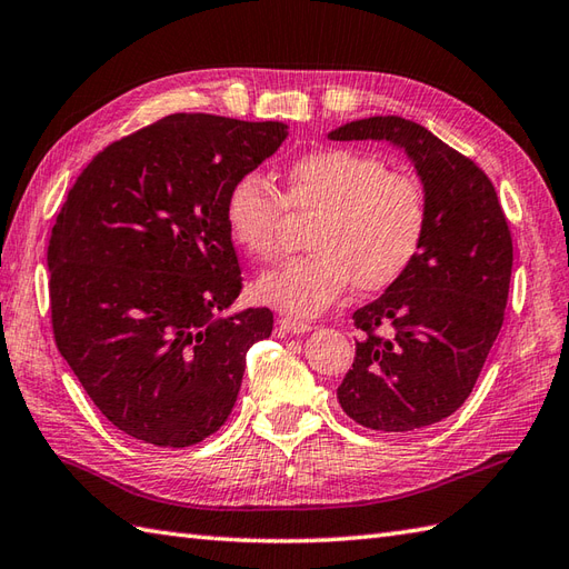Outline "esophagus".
Returning a JSON list of instances; mask_svg holds the SVG:
<instances>
[{"label":"esophagus","mask_w":569,"mask_h":569,"mask_svg":"<svg viewBox=\"0 0 569 569\" xmlns=\"http://www.w3.org/2000/svg\"><path fill=\"white\" fill-rule=\"evenodd\" d=\"M277 326H280V333H282V336H289V333H307V331H311V323H309V321L292 319V317H282V319H277Z\"/></svg>","instance_id":"esophagus-1"}]
</instances>
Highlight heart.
Listing matches in <instances>:
<instances>
[{
	"label": "heart",
	"mask_w": 569,
	"mask_h": 569,
	"mask_svg": "<svg viewBox=\"0 0 569 569\" xmlns=\"http://www.w3.org/2000/svg\"><path fill=\"white\" fill-rule=\"evenodd\" d=\"M287 207L317 209L305 256L282 262L256 282L264 305L317 317L356 280L362 292L399 282L419 258L428 231L423 184L356 148L311 150L292 162L282 194L262 172H243L226 192L223 219L250 258L280 252Z\"/></svg>",
	"instance_id": "obj_1"
}]
</instances>
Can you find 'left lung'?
I'll use <instances>...</instances> for the list:
<instances>
[{"label":"left lung","instance_id":"1","mask_svg":"<svg viewBox=\"0 0 569 569\" xmlns=\"http://www.w3.org/2000/svg\"><path fill=\"white\" fill-rule=\"evenodd\" d=\"M328 138L403 148L428 199L419 258L380 299L352 313L362 338L338 401L372 431L433 426L470 397L501 331L513 264L509 221L485 170L421 123L370 117Z\"/></svg>","mask_w":569,"mask_h":569}]
</instances>
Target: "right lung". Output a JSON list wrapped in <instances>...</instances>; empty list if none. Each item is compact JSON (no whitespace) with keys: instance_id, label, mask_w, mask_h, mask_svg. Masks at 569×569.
<instances>
[{"instance_id":"add662e5","label":"right lung","mask_w":569,"mask_h":569,"mask_svg":"<svg viewBox=\"0 0 569 569\" xmlns=\"http://www.w3.org/2000/svg\"><path fill=\"white\" fill-rule=\"evenodd\" d=\"M287 138L280 121L172 113L87 162L48 243L60 356L107 419L158 448L217 433L270 309L243 289L226 192Z\"/></svg>"}]
</instances>
